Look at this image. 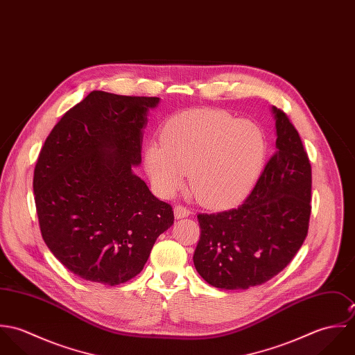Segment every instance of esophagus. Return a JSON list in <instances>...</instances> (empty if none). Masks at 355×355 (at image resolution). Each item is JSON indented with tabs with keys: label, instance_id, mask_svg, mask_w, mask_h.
<instances>
[{
	"label": "esophagus",
	"instance_id": "34e87169",
	"mask_svg": "<svg viewBox=\"0 0 355 355\" xmlns=\"http://www.w3.org/2000/svg\"><path fill=\"white\" fill-rule=\"evenodd\" d=\"M173 213H175V217L176 218H184L187 216L191 214V210L183 205H176L175 209H173Z\"/></svg>",
	"mask_w": 355,
	"mask_h": 355
}]
</instances>
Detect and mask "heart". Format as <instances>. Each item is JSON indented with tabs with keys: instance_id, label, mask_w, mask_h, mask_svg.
<instances>
[{
	"instance_id": "obj_1",
	"label": "heart",
	"mask_w": 355,
	"mask_h": 355,
	"mask_svg": "<svg viewBox=\"0 0 355 355\" xmlns=\"http://www.w3.org/2000/svg\"><path fill=\"white\" fill-rule=\"evenodd\" d=\"M262 130L218 110H190L171 119L162 142L153 141L145 165L155 191L171 197L190 172V187L209 206H227L253 187L265 159Z\"/></svg>"
}]
</instances>
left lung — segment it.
Masks as SVG:
<instances>
[{"instance_id": "left-lung-1", "label": "left lung", "mask_w": 355, "mask_h": 355, "mask_svg": "<svg viewBox=\"0 0 355 355\" xmlns=\"http://www.w3.org/2000/svg\"><path fill=\"white\" fill-rule=\"evenodd\" d=\"M276 153L241 206L200 213L201 236L194 265L213 287L246 290L282 272L307 236L311 211V166L287 114L272 106Z\"/></svg>"}]
</instances>
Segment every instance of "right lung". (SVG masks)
<instances>
[{"label": "right lung", "mask_w": 355, "mask_h": 355, "mask_svg": "<svg viewBox=\"0 0 355 355\" xmlns=\"http://www.w3.org/2000/svg\"><path fill=\"white\" fill-rule=\"evenodd\" d=\"M157 97L92 92L54 125L34 171L42 238L73 275L105 286L135 277L157 238L173 224L132 172Z\"/></svg>", "instance_id": "1"}]
</instances>
